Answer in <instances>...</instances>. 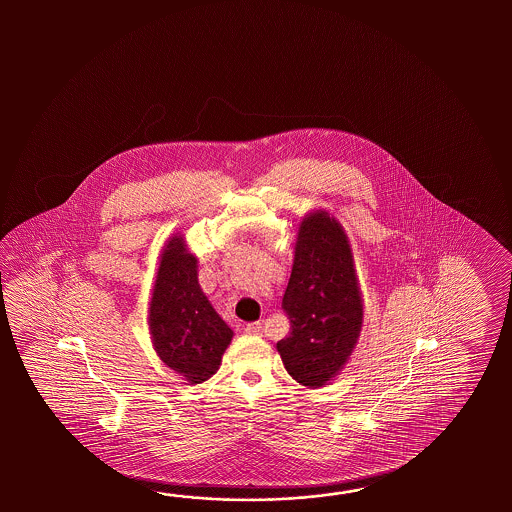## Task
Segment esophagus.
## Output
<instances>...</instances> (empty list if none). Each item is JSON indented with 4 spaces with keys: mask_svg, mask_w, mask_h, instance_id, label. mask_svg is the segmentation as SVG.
Listing matches in <instances>:
<instances>
[{
    "mask_svg": "<svg viewBox=\"0 0 512 512\" xmlns=\"http://www.w3.org/2000/svg\"><path fill=\"white\" fill-rule=\"evenodd\" d=\"M245 333L261 335L263 333V326H261L260 322H252V324H247V327H245Z\"/></svg>",
    "mask_w": 512,
    "mask_h": 512,
    "instance_id": "1",
    "label": "esophagus"
}]
</instances>
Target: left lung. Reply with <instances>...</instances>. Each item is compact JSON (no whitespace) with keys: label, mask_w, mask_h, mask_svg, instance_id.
I'll return each instance as SVG.
<instances>
[{"label":"left lung","mask_w":512,"mask_h":512,"mask_svg":"<svg viewBox=\"0 0 512 512\" xmlns=\"http://www.w3.org/2000/svg\"><path fill=\"white\" fill-rule=\"evenodd\" d=\"M282 307L291 322L276 344L285 370L307 388L333 381L357 346L364 311L348 236L326 210L298 227Z\"/></svg>","instance_id":"8db88e82"}]
</instances>
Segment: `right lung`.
<instances>
[{
	"instance_id": "right-lung-1",
	"label": "right lung",
	"mask_w": 512,
	"mask_h": 512,
	"mask_svg": "<svg viewBox=\"0 0 512 512\" xmlns=\"http://www.w3.org/2000/svg\"><path fill=\"white\" fill-rule=\"evenodd\" d=\"M148 324L159 359L190 384L208 381L218 371L234 337L201 291L197 258L183 236H172L164 245Z\"/></svg>"
}]
</instances>
